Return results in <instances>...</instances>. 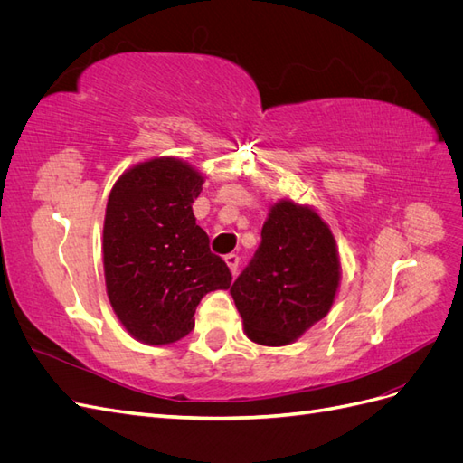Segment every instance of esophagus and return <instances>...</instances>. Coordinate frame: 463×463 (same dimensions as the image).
Masks as SVG:
<instances>
[{"label":"esophagus","mask_w":463,"mask_h":463,"mask_svg":"<svg viewBox=\"0 0 463 463\" xmlns=\"http://www.w3.org/2000/svg\"><path fill=\"white\" fill-rule=\"evenodd\" d=\"M223 260H226V264H228L230 272L235 276V272H237V266H240V257L233 255V253H230V255L223 257Z\"/></svg>","instance_id":"esophagus-1"}]
</instances>
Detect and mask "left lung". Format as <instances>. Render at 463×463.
I'll list each match as a JSON object with an SVG mask.
<instances>
[{
    "label": "left lung",
    "mask_w": 463,
    "mask_h": 463,
    "mask_svg": "<svg viewBox=\"0 0 463 463\" xmlns=\"http://www.w3.org/2000/svg\"><path fill=\"white\" fill-rule=\"evenodd\" d=\"M260 235L230 291L250 342L288 345L332 309L342 279L338 245L313 206L291 199L269 208Z\"/></svg>",
    "instance_id": "8db88e82"
}]
</instances>
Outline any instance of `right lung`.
Wrapping results in <instances>:
<instances>
[{
	"instance_id": "1",
	"label": "right lung",
	"mask_w": 463,
	"mask_h": 463,
	"mask_svg": "<svg viewBox=\"0 0 463 463\" xmlns=\"http://www.w3.org/2000/svg\"><path fill=\"white\" fill-rule=\"evenodd\" d=\"M204 175L174 156L125 170L109 191L104 218V278L111 309L135 340L174 344L193 330L208 291L228 289L232 274L210 253L193 214Z\"/></svg>"
}]
</instances>
